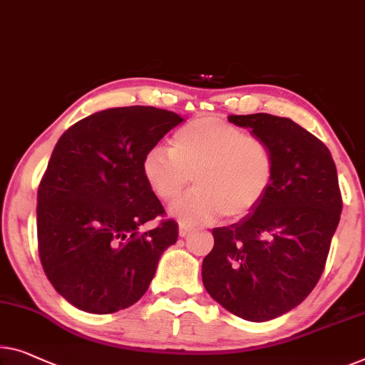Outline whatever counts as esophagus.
Instances as JSON below:
<instances>
[{
    "label": "esophagus",
    "mask_w": 365,
    "mask_h": 365,
    "mask_svg": "<svg viewBox=\"0 0 365 365\" xmlns=\"http://www.w3.org/2000/svg\"><path fill=\"white\" fill-rule=\"evenodd\" d=\"M192 231H193V226L185 225V222H180V225H178V235H180L182 237H187Z\"/></svg>",
    "instance_id": "34e87169"
}]
</instances>
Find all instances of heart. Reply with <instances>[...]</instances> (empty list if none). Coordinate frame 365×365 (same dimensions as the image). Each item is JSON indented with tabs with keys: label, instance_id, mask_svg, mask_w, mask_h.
Wrapping results in <instances>:
<instances>
[{
	"label": "heart",
	"instance_id": "b5f03b06",
	"mask_svg": "<svg viewBox=\"0 0 365 365\" xmlns=\"http://www.w3.org/2000/svg\"><path fill=\"white\" fill-rule=\"evenodd\" d=\"M149 188L170 203L188 183L193 192L170 213L183 222L246 216L264 200L275 178V152L267 139L216 116L195 118L172 135L170 150L152 148L143 160Z\"/></svg>",
	"mask_w": 365,
	"mask_h": 365
}]
</instances>
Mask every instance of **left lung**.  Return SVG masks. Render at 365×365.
Segmentation results:
<instances>
[{
	"label": "left lung",
	"mask_w": 365,
	"mask_h": 365,
	"mask_svg": "<svg viewBox=\"0 0 365 365\" xmlns=\"http://www.w3.org/2000/svg\"><path fill=\"white\" fill-rule=\"evenodd\" d=\"M227 119L269 140L275 178L251 213L215 227L201 277L227 312L269 322L300 304L323 274L342 210L338 172L329 149L292 119L267 113Z\"/></svg>",
	"instance_id": "obj_1"
}]
</instances>
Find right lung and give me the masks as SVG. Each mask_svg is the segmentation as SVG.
I'll use <instances>...</instances> for the list:
<instances>
[{
	"label": "right lung",
	"mask_w": 365,
	"mask_h": 365,
	"mask_svg": "<svg viewBox=\"0 0 365 365\" xmlns=\"http://www.w3.org/2000/svg\"><path fill=\"white\" fill-rule=\"evenodd\" d=\"M183 121L154 106L111 108L61 135L37 190V246L42 269L78 309L108 314L148 292L178 225L143 175V160ZM155 217L150 232L138 227Z\"/></svg>",
	"instance_id": "right-lung-1"
}]
</instances>
